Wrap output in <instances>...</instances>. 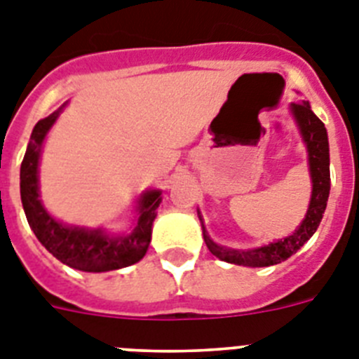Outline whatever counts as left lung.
<instances>
[{
	"label": "left lung",
	"mask_w": 359,
	"mask_h": 359,
	"mask_svg": "<svg viewBox=\"0 0 359 359\" xmlns=\"http://www.w3.org/2000/svg\"><path fill=\"white\" fill-rule=\"evenodd\" d=\"M290 113L297 123L298 133L302 136V142L307 151V165H309L311 176V199L307 207L306 217L298 224L297 230L284 239L273 241V243L259 246V248H228L215 243L208 236L201 212L198 210V217L201 221L203 239L207 243V248L212 255L230 264L248 266V268H264V266H275L278 262L290 259L293 253L302 248L304 244L313 237L323 217V212L327 207L329 190H331V174H329V140L327 129L322 120L311 111L307 100L290 104Z\"/></svg>",
	"instance_id": "obj_1"
}]
</instances>
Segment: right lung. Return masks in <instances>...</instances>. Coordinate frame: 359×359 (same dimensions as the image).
<instances>
[{
  "label": "right lung",
  "mask_w": 359,
  "mask_h": 359,
  "mask_svg": "<svg viewBox=\"0 0 359 359\" xmlns=\"http://www.w3.org/2000/svg\"><path fill=\"white\" fill-rule=\"evenodd\" d=\"M66 106L68 102L62 104L50 116L39 120L32 131L19 174L21 203L27 221L44 248L69 268L88 273L128 268L144 259L147 253L152 223L161 203V190L152 189L142 192L140 198L136 199V219L129 230L122 233H109L100 226L88 228L57 221L41 201L39 160L44 138Z\"/></svg>",
  "instance_id": "1"
}]
</instances>
